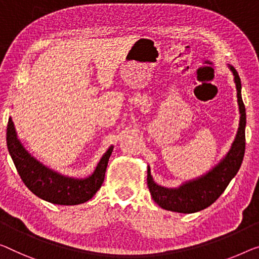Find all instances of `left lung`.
I'll return each instance as SVG.
<instances>
[{
	"instance_id": "obj_1",
	"label": "left lung",
	"mask_w": 259,
	"mask_h": 259,
	"mask_svg": "<svg viewBox=\"0 0 259 259\" xmlns=\"http://www.w3.org/2000/svg\"><path fill=\"white\" fill-rule=\"evenodd\" d=\"M235 76L237 90V101L240 106L241 121L235 142L229 153L218 166L198 180L185 184L177 190H168L153 183L148 168V186L152 199L158 206L166 210L178 213H195L209 207L220 198L228 186L230 180L236 176L241 167L245 151V107L241 95V79L234 67H230Z\"/></svg>"
}]
</instances>
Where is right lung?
<instances>
[{"label": "right lung", "mask_w": 259, "mask_h": 259, "mask_svg": "<svg viewBox=\"0 0 259 259\" xmlns=\"http://www.w3.org/2000/svg\"><path fill=\"white\" fill-rule=\"evenodd\" d=\"M7 145L25 186L38 198L64 206L83 203L94 196L105 180L108 160L113 151V148L108 150L91 177L79 180L66 178L52 172L31 157L17 140L11 118H9L7 126Z\"/></svg>", "instance_id": "right-lung-1"}]
</instances>
